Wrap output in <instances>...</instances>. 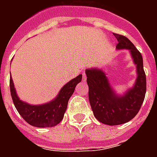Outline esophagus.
Returning a JSON list of instances; mask_svg holds the SVG:
<instances>
[{"mask_svg": "<svg viewBox=\"0 0 157 157\" xmlns=\"http://www.w3.org/2000/svg\"><path fill=\"white\" fill-rule=\"evenodd\" d=\"M86 80V73L84 72V73L82 74V81H83V82H85Z\"/></svg>", "mask_w": 157, "mask_h": 157, "instance_id": "34e87169", "label": "esophagus"}]
</instances>
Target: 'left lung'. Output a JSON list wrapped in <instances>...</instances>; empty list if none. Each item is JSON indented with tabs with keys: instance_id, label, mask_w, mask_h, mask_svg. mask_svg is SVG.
Returning <instances> with one entry per match:
<instances>
[{
	"instance_id": "1",
	"label": "left lung",
	"mask_w": 157,
	"mask_h": 157,
	"mask_svg": "<svg viewBox=\"0 0 157 157\" xmlns=\"http://www.w3.org/2000/svg\"><path fill=\"white\" fill-rule=\"evenodd\" d=\"M118 40L117 49H128L136 65L137 78L135 85L124 95H117L106 76L98 68L86 70L89 102L95 118L104 124L118 125L130 121L138 113L145 99L146 77L141 54L125 36L113 33Z\"/></svg>"
}]
</instances>
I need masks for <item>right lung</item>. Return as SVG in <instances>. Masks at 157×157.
<instances>
[{
    "instance_id": "add662e5",
    "label": "right lung",
    "mask_w": 157,
    "mask_h": 157,
    "mask_svg": "<svg viewBox=\"0 0 157 157\" xmlns=\"http://www.w3.org/2000/svg\"><path fill=\"white\" fill-rule=\"evenodd\" d=\"M82 78V75H79L67 82L60 89L58 96L49 102L42 105H31L19 99L12 75H10V90L12 101L19 114L30 125L39 128L53 127L58 124L64 118L69 99L75 91L76 85L81 82Z\"/></svg>"
}]
</instances>
